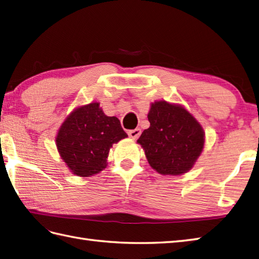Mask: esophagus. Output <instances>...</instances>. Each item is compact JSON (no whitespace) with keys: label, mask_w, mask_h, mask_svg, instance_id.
<instances>
[{"label":"esophagus","mask_w":259,"mask_h":259,"mask_svg":"<svg viewBox=\"0 0 259 259\" xmlns=\"http://www.w3.org/2000/svg\"><path fill=\"white\" fill-rule=\"evenodd\" d=\"M128 135H129V137L131 138L132 140H137L138 138H139L140 135H141V129L136 128V129H134V130H130V131L128 132Z\"/></svg>","instance_id":"1"}]
</instances>
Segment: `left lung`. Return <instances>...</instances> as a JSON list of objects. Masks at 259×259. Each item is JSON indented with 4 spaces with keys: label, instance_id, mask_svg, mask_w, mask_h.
Returning a JSON list of instances; mask_svg holds the SVG:
<instances>
[{
    "label": "left lung",
    "instance_id": "left-lung-1",
    "mask_svg": "<svg viewBox=\"0 0 259 259\" xmlns=\"http://www.w3.org/2000/svg\"><path fill=\"white\" fill-rule=\"evenodd\" d=\"M150 127L138 143L150 166L162 176H182L194 166L205 143L201 123L181 105L165 100L151 102Z\"/></svg>",
    "mask_w": 259,
    "mask_h": 259
}]
</instances>
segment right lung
I'll list each match as a JSON object with an SVG mask.
<instances>
[{
	"instance_id": "right-lung-1",
	"label": "right lung",
	"mask_w": 259,
	"mask_h": 259,
	"mask_svg": "<svg viewBox=\"0 0 259 259\" xmlns=\"http://www.w3.org/2000/svg\"><path fill=\"white\" fill-rule=\"evenodd\" d=\"M117 117H108L100 104L75 108L65 118L56 135V147L69 171L80 178L106 169L113 143L127 138Z\"/></svg>"
}]
</instances>
